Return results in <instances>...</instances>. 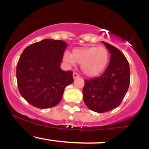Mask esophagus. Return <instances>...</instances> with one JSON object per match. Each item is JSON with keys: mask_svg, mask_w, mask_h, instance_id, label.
<instances>
[{"mask_svg": "<svg viewBox=\"0 0 149 149\" xmlns=\"http://www.w3.org/2000/svg\"><path fill=\"white\" fill-rule=\"evenodd\" d=\"M78 77H79V75H78L77 73H73V79H76V78H78Z\"/></svg>", "mask_w": 149, "mask_h": 149, "instance_id": "34e87169", "label": "esophagus"}]
</instances>
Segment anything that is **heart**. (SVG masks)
Wrapping results in <instances>:
<instances>
[{"instance_id": "1", "label": "heart", "mask_w": 149, "mask_h": 149, "mask_svg": "<svg viewBox=\"0 0 149 149\" xmlns=\"http://www.w3.org/2000/svg\"><path fill=\"white\" fill-rule=\"evenodd\" d=\"M64 60L71 65L80 64L81 71L90 78L100 76L107 68L109 60V53L104 47H76L71 54L65 52Z\"/></svg>"}]
</instances>
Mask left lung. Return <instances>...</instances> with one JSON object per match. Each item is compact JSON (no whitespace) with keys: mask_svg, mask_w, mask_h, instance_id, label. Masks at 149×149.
I'll return each instance as SVG.
<instances>
[{"mask_svg":"<svg viewBox=\"0 0 149 149\" xmlns=\"http://www.w3.org/2000/svg\"><path fill=\"white\" fill-rule=\"evenodd\" d=\"M111 54L110 61L99 78L85 80L83 100L90 110L104 113L120 104L127 93L130 80L129 63L123 53L102 41Z\"/></svg>","mask_w":149,"mask_h":149,"instance_id":"obj_1","label":"left lung"}]
</instances>
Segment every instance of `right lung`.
I'll return each mask as SVG.
<instances>
[{"label": "right lung", "mask_w": 149, "mask_h": 149, "mask_svg": "<svg viewBox=\"0 0 149 149\" xmlns=\"http://www.w3.org/2000/svg\"><path fill=\"white\" fill-rule=\"evenodd\" d=\"M67 45L63 40L44 39L26 47L20 56L17 66L19 91L33 107H54L65 88L73 83L72 71L60 68Z\"/></svg>", "instance_id": "obj_1"}]
</instances>
